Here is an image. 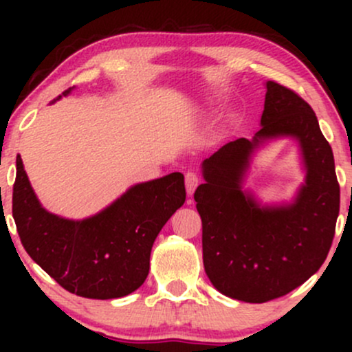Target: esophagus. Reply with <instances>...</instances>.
<instances>
[{
	"instance_id": "34e87169",
	"label": "esophagus",
	"mask_w": 352,
	"mask_h": 352,
	"mask_svg": "<svg viewBox=\"0 0 352 352\" xmlns=\"http://www.w3.org/2000/svg\"><path fill=\"white\" fill-rule=\"evenodd\" d=\"M199 175L195 172H187L185 173V188H187V193L190 197L193 195L195 188L199 187Z\"/></svg>"
}]
</instances>
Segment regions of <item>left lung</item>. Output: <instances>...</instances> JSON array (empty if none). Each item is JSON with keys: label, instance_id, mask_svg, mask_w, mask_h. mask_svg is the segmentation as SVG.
<instances>
[{"label": "left lung", "instance_id": "1", "mask_svg": "<svg viewBox=\"0 0 352 352\" xmlns=\"http://www.w3.org/2000/svg\"><path fill=\"white\" fill-rule=\"evenodd\" d=\"M261 129L201 162L205 184L193 199L201 218L204 266L217 292L265 302L293 292L321 268L339 215V185L331 145L300 96L266 80ZM292 138L305 180L292 201L265 204L244 187L258 150Z\"/></svg>", "mask_w": 352, "mask_h": 352}]
</instances>
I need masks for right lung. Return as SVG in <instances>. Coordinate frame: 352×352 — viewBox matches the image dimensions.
<instances>
[{"instance_id": "add662e5", "label": "right lung", "mask_w": 352, "mask_h": 352, "mask_svg": "<svg viewBox=\"0 0 352 352\" xmlns=\"http://www.w3.org/2000/svg\"><path fill=\"white\" fill-rule=\"evenodd\" d=\"M185 195L184 175L173 172L132 185L100 212L74 220L43 207L21 155L16 157L13 218L21 243L44 272L78 296L112 300L139 289L151 268L153 241Z\"/></svg>"}]
</instances>
